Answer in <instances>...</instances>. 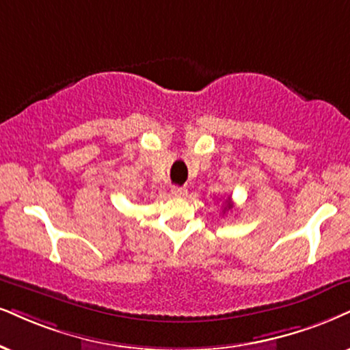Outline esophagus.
<instances>
[{
    "instance_id": "esophagus-1",
    "label": "esophagus",
    "mask_w": 350,
    "mask_h": 350,
    "mask_svg": "<svg viewBox=\"0 0 350 350\" xmlns=\"http://www.w3.org/2000/svg\"><path fill=\"white\" fill-rule=\"evenodd\" d=\"M187 188H182V187H174L172 188V195H174L175 198H183L187 196Z\"/></svg>"
}]
</instances>
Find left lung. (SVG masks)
<instances>
[{
  "label": "left lung",
  "mask_w": 350,
  "mask_h": 350,
  "mask_svg": "<svg viewBox=\"0 0 350 350\" xmlns=\"http://www.w3.org/2000/svg\"><path fill=\"white\" fill-rule=\"evenodd\" d=\"M232 208H234V204H232L230 198H227V200H226V208H224V211H227V209H232Z\"/></svg>",
  "instance_id": "left-lung-1"
}]
</instances>
